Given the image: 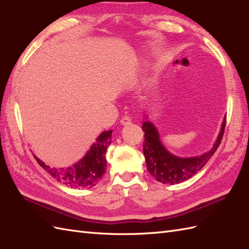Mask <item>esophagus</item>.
Masks as SVG:
<instances>
[{"label":"esophagus","instance_id":"34e87169","mask_svg":"<svg viewBox=\"0 0 249 249\" xmlns=\"http://www.w3.org/2000/svg\"><path fill=\"white\" fill-rule=\"evenodd\" d=\"M132 123V119L129 117V116H124L123 118L120 119V124H124V125H126V124H130Z\"/></svg>","mask_w":249,"mask_h":249}]
</instances>
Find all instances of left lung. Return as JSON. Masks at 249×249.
<instances>
[{"label": "left lung", "mask_w": 249, "mask_h": 249, "mask_svg": "<svg viewBox=\"0 0 249 249\" xmlns=\"http://www.w3.org/2000/svg\"><path fill=\"white\" fill-rule=\"evenodd\" d=\"M225 125L226 119L223 121L222 129L215 143L208 152L201 156L180 159L168 152L160 141L155 126L149 121H145L142 124V131L144 133L142 145L148 171L156 180L162 184L174 185L192 178L207 163L210 157L219 148L225 131Z\"/></svg>", "instance_id": "obj_1"}]
</instances>
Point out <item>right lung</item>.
<instances>
[{
  "mask_svg": "<svg viewBox=\"0 0 249 249\" xmlns=\"http://www.w3.org/2000/svg\"><path fill=\"white\" fill-rule=\"evenodd\" d=\"M112 131H105L97 137L87 154L77 162L65 167H52L34 156L39 165L53 178L71 188H92L104 177L107 169L106 152L111 143Z\"/></svg>",
  "mask_w": 249,
  "mask_h": 249,
  "instance_id": "right-lung-1",
  "label": "right lung"
}]
</instances>
